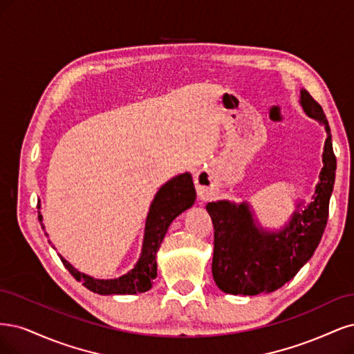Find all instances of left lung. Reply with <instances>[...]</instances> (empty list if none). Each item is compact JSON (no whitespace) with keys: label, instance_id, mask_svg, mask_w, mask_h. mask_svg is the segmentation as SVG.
Returning <instances> with one entry per match:
<instances>
[{"label":"left lung","instance_id":"obj_1","mask_svg":"<svg viewBox=\"0 0 354 354\" xmlns=\"http://www.w3.org/2000/svg\"><path fill=\"white\" fill-rule=\"evenodd\" d=\"M300 102L306 115L317 119L326 129L324 167L313 201L304 212H295L290 225L278 234L260 231L247 203H209L206 209L214 230L212 273L216 285L227 294L257 295L281 288L292 279L317 248L328 222L337 158L333 136L321 104L301 89Z\"/></svg>","mask_w":354,"mask_h":354}]
</instances>
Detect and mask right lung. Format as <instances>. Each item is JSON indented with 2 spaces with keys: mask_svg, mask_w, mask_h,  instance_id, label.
I'll use <instances>...</instances> for the list:
<instances>
[{
  "mask_svg": "<svg viewBox=\"0 0 354 354\" xmlns=\"http://www.w3.org/2000/svg\"><path fill=\"white\" fill-rule=\"evenodd\" d=\"M194 200H196V189H194L189 174L174 178L158 189L147 216L141 257L127 275L107 281L94 279L85 273L77 272L71 263L60 257L64 268L72 273L76 281L82 282L84 287L97 294H136L148 291L157 277L156 254L160 248L167 227L178 214L192 206ZM38 219L42 221L41 214H38Z\"/></svg>",
  "mask_w": 354,
  "mask_h": 354,
  "instance_id": "1",
  "label": "right lung"
}]
</instances>
